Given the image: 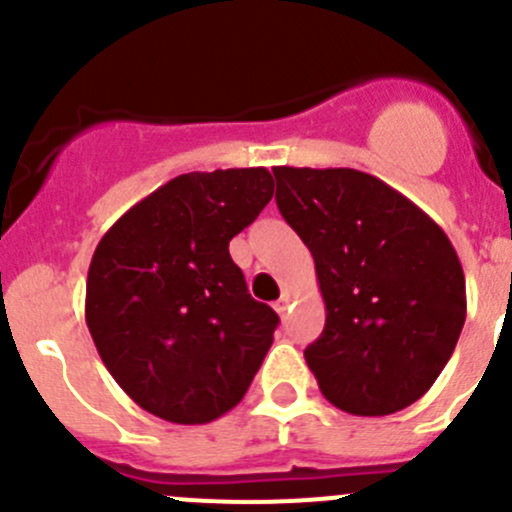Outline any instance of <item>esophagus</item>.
I'll list each match as a JSON object with an SVG mask.
<instances>
[{"label": "esophagus", "mask_w": 512, "mask_h": 512, "mask_svg": "<svg viewBox=\"0 0 512 512\" xmlns=\"http://www.w3.org/2000/svg\"><path fill=\"white\" fill-rule=\"evenodd\" d=\"M287 307H289V292H282V297L275 302V309H277V312H280V314H285Z\"/></svg>", "instance_id": "esophagus-1"}]
</instances>
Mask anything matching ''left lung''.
<instances>
[{
	"instance_id": "left-lung-1",
	"label": "left lung",
	"mask_w": 512,
	"mask_h": 512,
	"mask_svg": "<svg viewBox=\"0 0 512 512\" xmlns=\"http://www.w3.org/2000/svg\"><path fill=\"white\" fill-rule=\"evenodd\" d=\"M277 208L314 257L327 322L304 359L329 404L389 416L421 399L466 322L451 240L418 205L354 168H272Z\"/></svg>"
}]
</instances>
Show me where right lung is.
I'll list each match as a JSON object with an SVG mask.
<instances>
[{
	"label": "right lung",
	"instance_id": "1",
	"mask_svg": "<svg viewBox=\"0 0 512 512\" xmlns=\"http://www.w3.org/2000/svg\"><path fill=\"white\" fill-rule=\"evenodd\" d=\"M272 193L267 168L178 175L96 245L86 324L116 384L148 414L210 423L250 389L280 317L250 297L227 247Z\"/></svg>",
	"mask_w": 512,
	"mask_h": 512
}]
</instances>
